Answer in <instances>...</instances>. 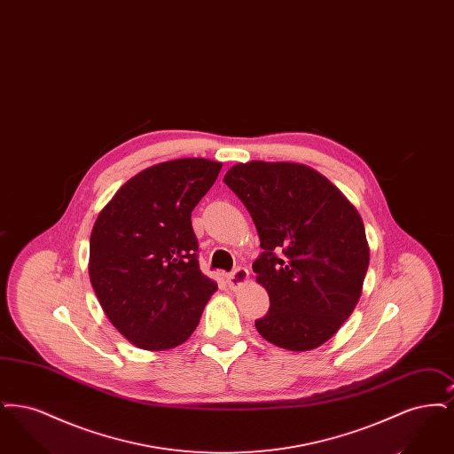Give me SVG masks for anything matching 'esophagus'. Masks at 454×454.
<instances>
[{
	"label": "esophagus",
	"mask_w": 454,
	"mask_h": 454,
	"mask_svg": "<svg viewBox=\"0 0 454 454\" xmlns=\"http://www.w3.org/2000/svg\"><path fill=\"white\" fill-rule=\"evenodd\" d=\"M248 278H250V272H248V269H245V267H237L228 278H226V282H228V286H230V289H238L239 286H243L245 282L248 281Z\"/></svg>",
	"instance_id": "obj_1"
}]
</instances>
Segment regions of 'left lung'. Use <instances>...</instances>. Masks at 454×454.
Listing matches in <instances>:
<instances>
[{
  "instance_id": "8db88e82",
  "label": "left lung",
  "mask_w": 454,
  "mask_h": 454,
  "mask_svg": "<svg viewBox=\"0 0 454 454\" xmlns=\"http://www.w3.org/2000/svg\"><path fill=\"white\" fill-rule=\"evenodd\" d=\"M223 182L245 204L263 250L254 262L270 308L255 326L274 346L311 350L337 333L369 265L363 219L324 175L298 163L250 161Z\"/></svg>"
}]
</instances>
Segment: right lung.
Here are the masks:
<instances>
[{
  "instance_id": "add662e5",
  "label": "right lung",
  "mask_w": 454,
  "mask_h": 454,
  "mask_svg": "<svg viewBox=\"0 0 454 454\" xmlns=\"http://www.w3.org/2000/svg\"><path fill=\"white\" fill-rule=\"evenodd\" d=\"M221 163L184 158L128 180L97 217L90 281L108 320L136 347L185 342L217 284L199 269L191 215Z\"/></svg>"
}]
</instances>
